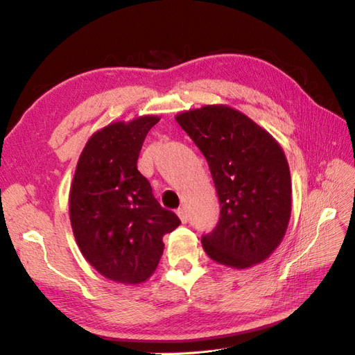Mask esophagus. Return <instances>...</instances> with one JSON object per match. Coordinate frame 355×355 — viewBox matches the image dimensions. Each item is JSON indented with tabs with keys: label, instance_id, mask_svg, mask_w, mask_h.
I'll use <instances>...</instances> for the list:
<instances>
[{
	"label": "esophagus",
	"instance_id": "34e87169",
	"mask_svg": "<svg viewBox=\"0 0 355 355\" xmlns=\"http://www.w3.org/2000/svg\"><path fill=\"white\" fill-rule=\"evenodd\" d=\"M177 215H178V218L181 219V222H183V224H184V222H187V220H189V215H187V210H186L184 207H181V209H178V210H177Z\"/></svg>",
	"mask_w": 355,
	"mask_h": 355
}]
</instances>
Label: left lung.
Listing matches in <instances>:
<instances>
[{
  "instance_id": "1",
  "label": "left lung",
  "mask_w": 355,
  "mask_h": 355,
  "mask_svg": "<svg viewBox=\"0 0 355 355\" xmlns=\"http://www.w3.org/2000/svg\"><path fill=\"white\" fill-rule=\"evenodd\" d=\"M175 119L207 160L220 204L216 228L202 236L205 254L236 269L265 261L291 220L292 180L283 148L228 105H204Z\"/></svg>"
}]
</instances>
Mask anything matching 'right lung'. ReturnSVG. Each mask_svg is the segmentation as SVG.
Wrapping results in <instances>:
<instances>
[{"label": "right lung", "mask_w": 355, "mask_h": 355, "mask_svg": "<svg viewBox=\"0 0 355 355\" xmlns=\"http://www.w3.org/2000/svg\"><path fill=\"white\" fill-rule=\"evenodd\" d=\"M159 121L145 114L95 131L71 184L69 218L81 254L103 277L122 284H140L154 274L163 236L181 224L137 171L144 140Z\"/></svg>", "instance_id": "1"}]
</instances>
